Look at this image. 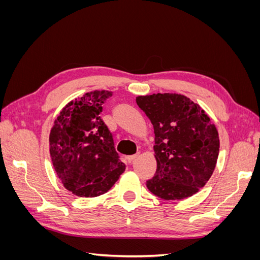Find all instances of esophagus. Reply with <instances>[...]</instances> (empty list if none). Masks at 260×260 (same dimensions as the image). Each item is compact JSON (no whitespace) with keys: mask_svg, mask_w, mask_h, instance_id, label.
Listing matches in <instances>:
<instances>
[{"mask_svg":"<svg viewBox=\"0 0 260 260\" xmlns=\"http://www.w3.org/2000/svg\"><path fill=\"white\" fill-rule=\"evenodd\" d=\"M140 155V153H137V154H135V155H131V156H128L127 157V159H128V161L129 162H132L133 160H135L136 158H137V157Z\"/></svg>","mask_w":260,"mask_h":260,"instance_id":"obj_1","label":"esophagus"}]
</instances>
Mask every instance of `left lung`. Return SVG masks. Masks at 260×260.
Segmentation results:
<instances>
[{"label": "left lung", "instance_id": "obj_1", "mask_svg": "<svg viewBox=\"0 0 260 260\" xmlns=\"http://www.w3.org/2000/svg\"><path fill=\"white\" fill-rule=\"evenodd\" d=\"M137 104L155 133V176L146 181L154 195L183 200L207 183L219 154L218 131L200 105L181 94L138 96Z\"/></svg>", "mask_w": 260, "mask_h": 260}]
</instances>
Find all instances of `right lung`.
Here are the masks:
<instances>
[{
	"label": "right lung",
	"instance_id": "right-lung-1",
	"mask_svg": "<svg viewBox=\"0 0 260 260\" xmlns=\"http://www.w3.org/2000/svg\"><path fill=\"white\" fill-rule=\"evenodd\" d=\"M111 91H93L65 106L50 135L55 171L68 191L81 198L106 193L124 171L102 113Z\"/></svg>",
	"mask_w": 260,
	"mask_h": 260
}]
</instances>
